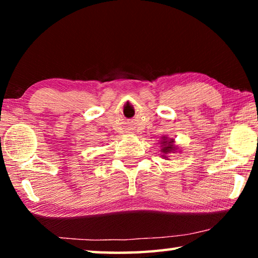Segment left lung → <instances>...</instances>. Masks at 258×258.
I'll return each instance as SVG.
<instances>
[{
	"label": "left lung",
	"mask_w": 258,
	"mask_h": 258,
	"mask_svg": "<svg viewBox=\"0 0 258 258\" xmlns=\"http://www.w3.org/2000/svg\"><path fill=\"white\" fill-rule=\"evenodd\" d=\"M160 154L164 159H168V155L175 154V152H181L178 151V147L175 146V141L174 139L168 138L167 135H164L160 140Z\"/></svg>",
	"instance_id": "8db88e82"
}]
</instances>
